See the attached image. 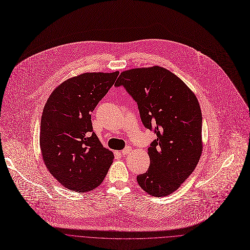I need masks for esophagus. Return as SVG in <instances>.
Segmentation results:
<instances>
[{
  "label": "esophagus",
  "mask_w": 250,
  "mask_h": 250,
  "mask_svg": "<svg viewBox=\"0 0 250 250\" xmlns=\"http://www.w3.org/2000/svg\"><path fill=\"white\" fill-rule=\"evenodd\" d=\"M131 151H132V147L131 146H126L124 149H122V151L120 152L123 156H126V155H128L129 153H131Z\"/></svg>",
  "instance_id": "34e87169"
}]
</instances>
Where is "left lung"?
<instances>
[{"label": "left lung", "instance_id": "1", "mask_svg": "<svg viewBox=\"0 0 250 250\" xmlns=\"http://www.w3.org/2000/svg\"><path fill=\"white\" fill-rule=\"evenodd\" d=\"M115 85H124L138 104L145 127L157 134L147 148L149 167L137 176L139 185L151 196L170 195L202 155V113L195 93L160 66L123 71Z\"/></svg>", "mask_w": 250, "mask_h": 250}]
</instances>
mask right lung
Returning <instances> with one entry per match:
<instances>
[{"instance_id": "add662e5", "label": "right lung", "mask_w": 250, "mask_h": 250, "mask_svg": "<svg viewBox=\"0 0 250 250\" xmlns=\"http://www.w3.org/2000/svg\"><path fill=\"white\" fill-rule=\"evenodd\" d=\"M119 72L83 73L59 84L43 108L39 145L43 162L64 187L88 192L101 185L114 155L92 132L91 116Z\"/></svg>"}]
</instances>
